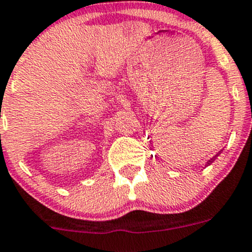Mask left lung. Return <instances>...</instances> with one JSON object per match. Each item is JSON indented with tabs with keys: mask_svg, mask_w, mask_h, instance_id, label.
<instances>
[{
	"mask_svg": "<svg viewBox=\"0 0 252 252\" xmlns=\"http://www.w3.org/2000/svg\"><path fill=\"white\" fill-rule=\"evenodd\" d=\"M214 159H215V158H212V159H211V160H210V161H209V164H211V162H212V161H214Z\"/></svg>",
	"mask_w": 252,
	"mask_h": 252,
	"instance_id": "obj_1",
	"label": "left lung"
}]
</instances>
